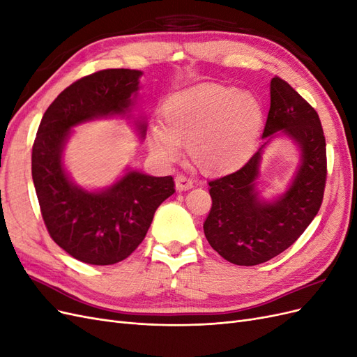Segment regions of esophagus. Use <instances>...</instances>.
Here are the masks:
<instances>
[{"instance_id":"1","label":"esophagus","mask_w":357,"mask_h":357,"mask_svg":"<svg viewBox=\"0 0 357 357\" xmlns=\"http://www.w3.org/2000/svg\"><path fill=\"white\" fill-rule=\"evenodd\" d=\"M193 188V181L189 180L186 176H177L176 177V189L178 192H183V190H189Z\"/></svg>"}]
</instances>
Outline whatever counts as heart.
<instances>
[{
  "mask_svg": "<svg viewBox=\"0 0 357 357\" xmlns=\"http://www.w3.org/2000/svg\"><path fill=\"white\" fill-rule=\"evenodd\" d=\"M160 125L150 126L147 144L172 162L181 143L204 174H228L255 153L264 125V105L252 92L202 83L171 93L160 107Z\"/></svg>",
  "mask_w": 357,
  "mask_h": 357,
  "instance_id": "obj_1",
  "label": "heart"
}]
</instances>
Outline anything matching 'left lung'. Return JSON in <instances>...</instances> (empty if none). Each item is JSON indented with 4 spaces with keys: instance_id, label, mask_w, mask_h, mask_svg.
I'll list each match as a JSON object with an SVG mask.
<instances>
[{
    "instance_id": "obj_1",
    "label": "left lung",
    "mask_w": 357,
    "mask_h": 357,
    "mask_svg": "<svg viewBox=\"0 0 357 357\" xmlns=\"http://www.w3.org/2000/svg\"><path fill=\"white\" fill-rule=\"evenodd\" d=\"M269 95L262 147L241 169L208 181L213 205L205 238L226 261L243 266L264 264L294 244L316 218L325 190L326 142L319 114L280 77L269 83ZM280 136L296 144L300 160L287 189L265 199L258 189L263 152Z\"/></svg>"
}]
</instances>
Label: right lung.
Returning <instances> with one entry per match:
<instances>
[{"label":"right lung","instance_id":"add662e5","mask_svg":"<svg viewBox=\"0 0 357 357\" xmlns=\"http://www.w3.org/2000/svg\"><path fill=\"white\" fill-rule=\"evenodd\" d=\"M142 75L139 70H102L73 83L49 105L32 146V180L47 231L84 264L126 259L144 240L159 205L176 192L171 176L153 177L131 167L109 186L86 189L63 162L73 129L98 119L126 117L144 139L146 119L135 114Z\"/></svg>","mask_w":357,"mask_h":357}]
</instances>
